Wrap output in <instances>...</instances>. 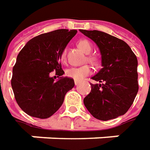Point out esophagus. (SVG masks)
I'll return each instance as SVG.
<instances>
[{
	"label": "esophagus",
	"mask_w": 150,
	"mask_h": 150,
	"mask_svg": "<svg viewBox=\"0 0 150 150\" xmlns=\"http://www.w3.org/2000/svg\"><path fill=\"white\" fill-rule=\"evenodd\" d=\"M74 83H75V85H79V83H80V81H79V80H74Z\"/></svg>",
	"instance_id": "obj_1"
}]
</instances>
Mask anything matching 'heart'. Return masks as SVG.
<instances>
[{"instance_id": "b5f03b06", "label": "heart", "mask_w": 150, "mask_h": 150, "mask_svg": "<svg viewBox=\"0 0 150 150\" xmlns=\"http://www.w3.org/2000/svg\"><path fill=\"white\" fill-rule=\"evenodd\" d=\"M78 45H79V48L86 54L90 53L92 50V45L90 44V42L85 40H80L78 43ZM60 59L62 62L65 61V51L62 52ZM88 60L91 62H94V59L92 57H89ZM90 72H91V68L88 66L84 65V66H81V67H73L68 68L66 71V75L71 79H75V80H82L86 76H88Z\"/></svg>"}]
</instances>
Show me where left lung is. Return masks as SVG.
I'll use <instances>...</instances> for the list:
<instances>
[{"mask_svg":"<svg viewBox=\"0 0 150 150\" xmlns=\"http://www.w3.org/2000/svg\"><path fill=\"white\" fill-rule=\"evenodd\" d=\"M79 31L99 47L101 68L92 79L91 92L83 99L87 110L96 119L108 121L124 115L139 91L138 59L123 40L98 30Z\"/></svg>","mask_w":150,"mask_h":150,"instance_id":"left-lung-1","label":"left lung"}]
</instances>
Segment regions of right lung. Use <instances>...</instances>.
<instances>
[{"label":"right lung","mask_w":150,"mask_h":150,"mask_svg":"<svg viewBox=\"0 0 150 150\" xmlns=\"http://www.w3.org/2000/svg\"><path fill=\"white\" fill-rule=\"evenodd\" d=\"M75 29H57L33 38L21 50L12 69L11 88L20 108L28 115L45 119L63 104L74 80L62 77L60 56L77 34ZM54 70L59 79L50 77Z\"/></svg>","instance_id":"right-lung-1"}]
</instances>
